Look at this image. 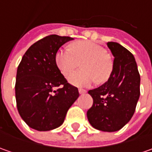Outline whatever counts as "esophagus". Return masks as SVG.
<instances>
[{
  "label": "esophagus",
  "mask_w": 152,
  "mask_h": 152,
  "mask_svg": "<svg viewBox=\"0 0 152 152\" xmlns=\"http://www.w3.org/2000/svg\"><path fill=\"white\" fill-rule=\"evenodd\" d=\"M79 94H85V92H86V91L83 90V89H79Z\"/></svg>",
  "instance_id": "34e87169"
}]
</instances>
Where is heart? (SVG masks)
I'll return each instance as SVG.
<instances>
[{"instance_id": "b5f03b06", "label": "heart", "mask_w": 152, "mask_h": 152, "mask_svg": "<svg viewBox=\"0 0 152 152\" xmlns=\"http://www.w3.org/2000/svg\"><path fill=\"white\" fill-rule=\"evenodd\" d=\"M107 53L106 49L96 42L81 40L73 43L70 48L59 50L56 61L64 76L70 74L82 62V70L72 73L68 81L77 87H87L96 79L97 83H103L110 77L113 61Z\"/></svg>"}]
</instances>
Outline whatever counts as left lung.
Returning a JSON list of instances; mask_svg holds the SVG:
<instances>
[{"mask_svg":"<svg viewBox=\"0 0 152 152\" xmlns=\"http://www.w3.org/2000/svg\"><path fill=\"white\" fill-rule=\"evenodd\" d=\"M114 56L113 71L107 82L88 93L93 105L87 112L92 127L114 132L129 122L140 97V77L134 56L117 42H108Z\"/></svg>","mask_w":152,"mask_h":152,"instance_id":"1","label":"left lung"}]
</instances>
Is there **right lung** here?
<instances>
[{
	"instance_id": "obj_1",
	"label": "right lung",
	"mask_w": 152,
	"mask_h": 152,
	"mask_svg": "<svg viewBox=\"0 0 152 152\" xmlns=\"http://www.w3.org/2000/svg\"><path fill=\"white\" fill-rule=\"evenodd\" d=\"M71 39L56 34L45 36L27 50L18 67V111L27 124L38 131L61 126L79 96L78 88L67 83L56 62L57 50Z\"/></svg>"
}]
</instances>
